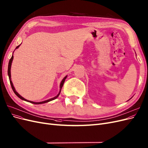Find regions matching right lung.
<instances>
[{
	"label": "right lung",
	"mask_w": 148,
	"mask_h": 148,
	"mask_svg": "<svg viewBox=\"0 0 148 148\" xmlns=\"http://www.w3.org/2000/svg\"><path fill=\"white\" fill-rule=\"evenodd\" d=\"M19 46H20V45H18V47H16V48H18V47H19ZM14 51H13V53H14ZM13 55H12V56L11 59H10V60H9L8 66V77H9V79H10V84H11L12 88V89H13V92H14V93L15 94H16L19 99H22V100H25V101H28V102H30V103H34V104H36V105H37V104H42V103H47V102H48V101H51V100H53L56 99V98H58V97L59 95V94H60V93L61 89H62V86H63V85H64V82H65V80L66 78H67V76H65V77H64V78L62 80V81H61L60 85V91H59V93L57 95V96L54 97H53V98H52V99H48V100H47L43 101H40V102H34V101H29V100H26V99H25L24 98H23V97H21V95H20L17 92H16V90H15V89H14V86H13V83H12V80H11V73H10V69H11V65H12V61H13Z\"/></svg>",
	"instance_id": "obj_1"
}]
</instances>
